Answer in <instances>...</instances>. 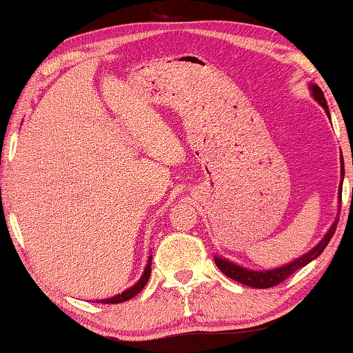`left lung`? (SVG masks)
Instances as JSON below:
<instances>
[{
	"instance_id": "1",
	"label": "left lung",
	"mask_w": 353,
	"mask_h": 353,
	"mask_svg": "<svg viewBox=\"0 0 353 353\" xmlns=\"http://www.w3.org/2000/svg\"><path fill=\"white\" fill-rule=\"evenodd\" d=\"M311 88H312V94H314L316 101L324 108L325 112H327V116H329L327 103H325L323 90H321L319 86H314V85H312ZM343 173H345V172H343V168H342V180H343ZM339 198H341V201H342V191H341V196H339ZM337 223H339V217L336 219V223L332 224V228L329 229V232L325 234V237L319 243H317L314 249H312L311 252H307L306 255H303L301 259L294 260V262L285 265V267H281V268L268 270V272H252V270L242 268V267H239V265L232 263V262H228V260H223V259H214V262L217 265V268H219L225 276L232 278V280L242 283V285L254 286V288H272V286L280 285L281 281H285L286 278H290L291 275H293L296 270H299L301 267H304V265L312 262L316 256H319L321 254H323L325 247H327V243L330 242V239H332L334 232H336Z\"/></svg>"
}]
</instances>
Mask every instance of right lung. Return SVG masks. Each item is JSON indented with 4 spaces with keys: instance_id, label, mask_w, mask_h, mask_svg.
Listing matches in <instances>:
<instances>
[{
    "instance_id": "obj_1",
    "label": "right lung",
    "mask_w": 353,
    "mask_h": 353,
    "mask_svg": "<svg viewBox=\"0 0 353 353\" xmlns=\"http://www.w3.org/2000/svg\"><path fill=\"white\" fill-rule=\"evenodd\" d=\"M150 270H152V256H150V259H149V263H147V267H145V272H143L142 278H141V280H139V281L136 283V285L132 286V288L125 290L124 293H121V294H116L114 298H110V299H99L98 303H104V304H117V303H124V301H128V299L134 298V296H136V294L141 293L143 286H145V285H147V281H149V276H150Z\"/></svg>"
}]
</instances>
